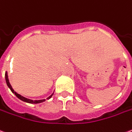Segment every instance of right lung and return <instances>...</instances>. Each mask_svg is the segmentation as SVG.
Returning <instances> with one entry per match:
<instances>
[{"label": "right lung", "mask_w": 132, "mask_h": 132, "mask_svg": "<svg viewBox=\"0 0 132 132\" xmlns=\"http://www.w3.org/2000/svg\"><path fill=\"white\" fill-rule=\"evenodd\" d=\"M5 81H6V84H7V86H8V88L11 89V91L13 94H14L17 97H18L19 99H21V101H25V102H26V103H29V104H39V103H42V102H44L45 101L46 99H49L52 97V96H53V93L52 94L49 96L48 98H46V99H40V100H32V99H29V98H27L24 97V96H21V94H18L17 92H15L13 90V88H12L11 85V84H10V82H9V79H8V72L6 71L5 73Z\"/></svg>", "instance_id": "1"}]
</instances>
